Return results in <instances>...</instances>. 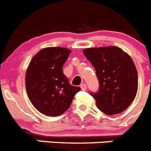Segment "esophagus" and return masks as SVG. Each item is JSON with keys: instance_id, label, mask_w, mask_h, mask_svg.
<instances>
[{"instance_id": "34e87169", "label": "esophagus", "mask_w": 151, "mask_h": 151, "mask_svg": "<svg viewBox=\"0 0 151 151\" xmlns=\"http://www.w3.org/2000/svg\"><path fill=\"white\" fill-rule=\"evenodd\" d=\"M80 87H81V90H83V91H85V90L88 88V86H87V85L85 84V83H83V84H81V86H80Z\"/></svg>"}]
</instances>
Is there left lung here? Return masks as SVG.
I'll list each match as a JSON object with an SVG mask.
<instances>
[{"label":"left lung","mask_w":151,"mask_h":151,"mask_svg":"<svg viewBox=\"0 0 151 151\" xmlns=\"http://www.w3.org/2000/svg\"><path fill=\"white\" fill-rule=\"evenodd\" d=\"M83 53L96 70L99 90L91 95L98 109L109 115L124 111L138 90V73L132 58L116 46L86 48Z\"/></svg>","instance_id":"8db88e82"}]
</instances>
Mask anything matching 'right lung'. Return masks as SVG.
<instances>
[{
    "mask_svg": "<svg viewBox=\"0 0 151 151\" xmlns=\"http://www.w3.org/2000/svg\"><path fill=\"white\" fill-rule=\"evenodd\" d=\"M71 50L61 47L42 49L31 59L25 76L27 96L43 114L58 116L70 108L79 87L71 85L63 66Z\"/></svg>",
    "mask_w": 151,
    "mask_h": 151,
    "instance_id": "add662e5",
    "label": "right lung"
}]
</instances>
